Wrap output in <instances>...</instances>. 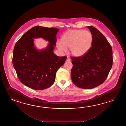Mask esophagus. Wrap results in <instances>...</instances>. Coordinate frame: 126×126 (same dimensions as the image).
Returning <instances> with one entry per match:
<instances>
[{"label":"esophagus","instance_id":"obj_1","mask_svg":"<svg viewBox=\"0 0 126 126\" xmlns=\"http://www.w3.org/2000/svg\"><path fill=\"white\" fill-rule=\"evenodd\" d=\"M71 60V59L69 58H67V60H66V62H70Z\"/></svg>","mask_w":126,"mask_h":126}]
</instances>
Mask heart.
<instances>
[{"mask_svg":"<svg viewBox=\"0 0 126 126\" xmlns=\"http://www.w3.org/2000/svg\"><path fill=\"white\" fill-rule=\"evenodd\" d=\"M92 42L93 35L88 31L70 30L62 35L61 42H57V46L62 52L70 48V52L72 56L81 57L88 53Z\"/></svg>","mask_w":126,"mask_h":126,"instance_id":"b5f03b06","label":"heart"}]
</instances>
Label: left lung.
<instances>
[{
	"label": "left lung",
	"instance_id": "1",
	"mask_svg": "<svg viewBox=\"0 0 126 126\" xmlns=\"http://www.w3.org/2000/svg\"><path fill=\"white\" fill-rule=\"evenodd\" d=\"M93 35L91 48L81 57L72 58L71 76L73 83L80 88L91 89L103 83L112 64V48L105 36L95 27L88 26Z\"/></svg>",
	"mask_w": 126,
	"mask_h": 126
}]
</instances>
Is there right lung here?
<instances>
[{
  "mask_svg": "<svg viewBox=\"0 0 126 126\" xmlns=\"http://www.w3.org/2000/svg\"><path fill=\"white\" fill-rule=\"evenodd\" d=\"M59 30L37 26L26 32L16 42L13 63L19 80L25 86L42 90L54 84L57 70L67 59V57L57 56L53 52ZM40 37L49 43L45 48L39 50L35 46L34 39Z\"/></svg>",
  "mask_w": 126,
  "mask_h": 126,
  "instance_id": "right-lung-1",
  "label": "right lung"
}]
</instances>
